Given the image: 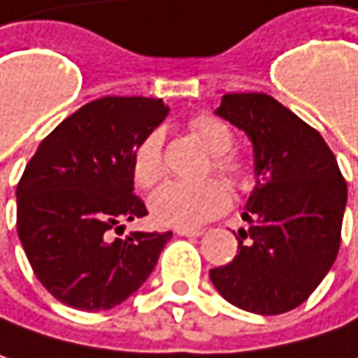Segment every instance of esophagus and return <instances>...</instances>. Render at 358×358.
I'll return each mask as SVG.
<instances>
[{
    "label": "esophagus",
    "instance_id": "esophagus-1",
    "mask_svg": "<svg viewBox=\"0 0 358 358\" xmlns=\"http://www.w3.org/2000/svg\"><path fill=\"white\" fill-rule=\"evenodd\" d=\"M178 236H186V238H199L203 236V229H190V227H178L176 229Z\"/></svg>",
    "mask_w": 358,
    "mask_h": 358
}]
</instances>
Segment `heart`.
I'll list each match as a JSON object with an SVG mask.
<instances>
[{
  "label": "heart",
  "instance_id": "obj_1",
  "mask_svg": "<svg viewBox=\"0 0 358 358\" xmlns=\"http://www.w3.org/2000/svg\"><path fill=\"white\" fill-rule=\"evenodd\" d=\"M190 133L211 153V164L207 174L217 172L229 184L242 188L250 180V166L234 147V131L217 116L196 114L188 120ZM164 137L159 131H149L131 155V174L137 186L151 188L164 178ZM229 207V192L221 180H203V182H168L149 201L151 217L159 225L168 227H196L207 223Z\"/></svg>",
  "mask_w": 358,
  "mask_h": 358
}]
</instances>
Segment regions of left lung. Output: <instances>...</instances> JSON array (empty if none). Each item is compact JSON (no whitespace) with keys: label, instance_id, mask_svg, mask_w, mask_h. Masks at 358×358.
<instances>
[{"label":"left lung","instance_id":"1","mask_svg":"<svg viewBox=\"0 0 358 358\" xmlns=\"http://www.w3.org/2000/svg\"><path fill=\"white\" fill-rule=\"evenodd\" d=\"M217 114L248 133L256 186L238 231V254L211 268L213 285L236 308L278 315L299 308L332 268L346 182L322 135L260 92L225 94Z\"/></svg>","mask_w":358,"mask_h":358}]
</instances>
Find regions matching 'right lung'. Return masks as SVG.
Listing matches in <instances>:
<instances>
[{"label": "right lung", "instance_id": "1", "mask_svg": "<svg viewBox=\"0 0 358 358\" xmlns=\"http://www.w3.org/2000/svg\"><path fill=\"white\" fill-rule=\"evenodd\" d=\"M168 114L155 98L104 96L49 133L17 182V238L41 285L82 311L113 309L151 275L172 231H131L145 217L131 155Z\"/></svg>", "mask_w": 358, "mask_h": 358}]
</instances>
